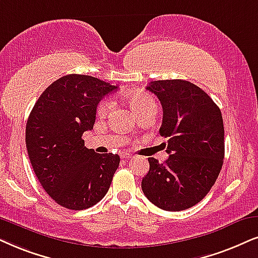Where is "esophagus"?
I'll use <instances>...</instances> for the list:
<instances>
[{"mask_svg":"<svg viewBox=\"0 0 258 258\" xmlns=\"http://www.w3.org/2000/svg\"><path fill=\"white\" fill-rule=\"evenodd\" d=\"M133 156L132 155H130V153H121V158H123V159H130V158H132Z\"/></svg>","mask_w":258,"mask_h":258,"instance_id":"34e87169","label":"esophagus"}]
</instances>
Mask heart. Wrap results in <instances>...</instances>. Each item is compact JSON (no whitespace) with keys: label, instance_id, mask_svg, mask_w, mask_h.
<instances>
[{"label":"heart","instance_id":"obj_1","mask_svg":"<svg viewBox=\"0 0 258 258\" xmlns=\"http://www.w3.org/2000/svg\"><path fill=\"white\" fill-rule=\"evenodd\" d=\"M128 103L130 106L135 109V112L138 115H142L149 110H156V102L151 95L146 93H133L128 96ZM113 107L112 99H103L97 106V115L99 116H106L107 114L110 112Z\"/></svg>","mask_w":258,"mask_h":258}]
</instances>
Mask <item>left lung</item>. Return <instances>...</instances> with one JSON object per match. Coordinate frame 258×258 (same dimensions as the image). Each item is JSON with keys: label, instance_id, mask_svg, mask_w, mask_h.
Masks as SVG:
<instances>
[{"label": "left lung", "instance_id": "obj_1", "mask_svg": "<svg viewBox=\"0 0 258 258\" xmlns=\"http://www.w3.org/2000/svg\"><path fill=\"white\" fill-rule=\"evenodd\" d=\"M146 89L161 101L159 135L168 138L169 157L164 163L149 158L143 193L164 211L187 210L206 197L223 167L221 112L201 88L188 81H153Z\"/></svg>", "mask_w": 258, "mask_h": 258}]
</instances>
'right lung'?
Segmentation results:
<instances>
[{
	"instance_id": "add662e5",
	"label": "right lung",
	"mask_w": 258,
	"mask_h": 258,
	"mask_svg": "<svg viewBox=\"0 0 258 258\" xmlns=\"http://www.w3.org/2000/svg\"><path fill=\"white\" fill-rule=\"evenodd\" d=\"M118 89L87 75H67L41 94L26 125V148L34 174L58 205L74 211L102 200L119 167V155L84 146L96 107Z\"/></svg>"
}]
</instances>
